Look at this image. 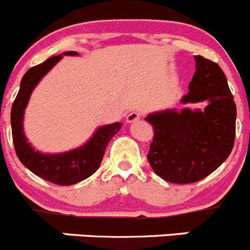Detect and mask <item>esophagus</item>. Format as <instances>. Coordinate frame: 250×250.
<instances>
[{"label": "esophagus", "mask_w": 250, "mask_h": 250, "mask_svg": "<svg viewBox=\"0 0 250 250\" xmlns=\"http://www.w3.org/2000/svg\"><path fill=\"white\" fill-rule=\"evenodd\" d=\"M141 119V113L138 112H131L130 114L126 117V122L128 123V124H132V123H136L137 120Z\"/></svg>", "instance_id": "obj_1"}]
</instances>
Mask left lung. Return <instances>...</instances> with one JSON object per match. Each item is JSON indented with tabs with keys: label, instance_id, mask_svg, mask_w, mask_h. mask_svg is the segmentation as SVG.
Returning <instances> with one entry per match:
<instances>
[{
	"label": "left lung",
	"instance_id": "left-lung-1",
	"mask_svg": "<svg viewBox=\"0 0 250 250\" xmlns=\"http://www.w3.org/2000/svg\"><path fill=\"white\" fill-rule=\"evenodd\" d=\"M194 61L188 92L180 102H206V108L165 109L145 118L154 128L148 162L172 184H192L211 174L229 158L236 135V103L224 71L202 56Z\"/></svg>",
	"mask_w": 250,
	"mask_h": 250
}]
</instances>
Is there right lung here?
<instances>
[{"label": "right lung", "instance_id": "1", "mask_svg": "<svg viewBox=\"0 0 250 250\" xmlns=\"http://www.w3.org/2000/svg\"><path fill=\"white\" fill-rule=\"evenodd\" d=\"M63 56H79L78 52H63L46 59L43 63L33 66L24 74L21 88L12 105L11 125L14 148L19 160L31 172L52 184L69 186L78 184L95 174L100 167L105 148L115 133L122 128V123L100 126L90 140L83 146L68 152L42 153L28 142L24 133V114L34 88L41 79L63 58Z\"/></svg>", "mask_w": 250, "mask_h": 250}]
</instances>
